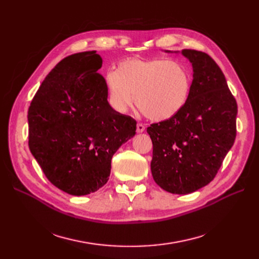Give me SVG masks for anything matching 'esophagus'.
<instances>
[{
    "label": "esophagus",
    "mask_w": 259,
    "mask_h": 259,
    "mask_svg": "<svg viewBox=\"0 0 259 259\" xmlns=\"http://www.w3.org/2000/svg\"><path fill=\"white\" fill-rule=\"evenodd\" d=\"M145 131V125L142 123H137V133H143Z\"/></svg>",
    "instance_id": "34e87169"
}]
</instances>
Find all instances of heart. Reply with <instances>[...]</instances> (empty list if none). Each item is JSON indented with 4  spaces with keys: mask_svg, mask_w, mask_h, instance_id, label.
<instances>
[{
    "mask_svg": "<svg viewBox=\"0 0 259 259\" xmlns=\"http://www.w3.org/2000/svg\"><path fill=\"white\" fill-rule=\"evenodd\" d=\"M105 82L109 103L116 112H126L134 98L147 117L163 121L185 107L191 89V73L178 60L127 58L116 70L107 72Z\"/></svg>",
    "mask_w": 259,
    "mask_h": 259,
    "instance_id": "1",
    "label": "heart"
}]
</instances>
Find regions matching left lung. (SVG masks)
Instances as JSON below:
<instances>
[{
  "mask_svg": "<svg viewBox=\"0 0 259 259\" xmlns=\"http://www.w3.org/2000/svg\"><path fill=\"white\" fill-rule=\"evenodd\" d=\"M182 54L193 69L189 98L176 115L147 128L153 145L154 182L174 194L191 193L209 184L237 135V101L221 68L203 52L183 50Z\"/></svg>",
  "mask_w": 259,
  "mask_h": 259,
  "instance_id": "1",
  "label": "left lung"
}]
</instances>
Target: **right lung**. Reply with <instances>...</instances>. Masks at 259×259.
I'll return each instance as SVG.
<instances>
[{
  "mask_svg": "<svg viewBox=\"0 0 259 259\" xmlns=\"http://www.w3.org/2000/svg\"><path fill=\"white\" fill-rule=\"evenodd\" d=\"M103 59L96 51L70 55L55 66L28 111L29 148L43 173L72 195L107 184L111 159L136 134V121L108 103Z\"/></svg>",
  "mask_w": 259,
  "mask_h": 259,
  "instance_id": "add662e5",
  "label": "right lung"
}]
</instances>
